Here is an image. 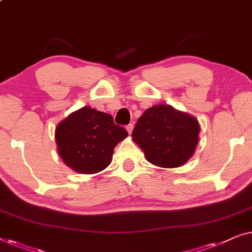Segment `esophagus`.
Instances as JSON below:
<instances>
[{"label":"esophagus","instance_id":"esophagus-1","mask_svg":"<svg viewBox=\"0 0 252 252\" xmlns=\"http://www.w3.org/2000/svg\"><path fill=\"white\" fill-rule=\"evenodd\" d=\"M126 131H127V132H129V133L132 132V130H133V125H132V123H130V125H127V126H126Z\"/></svg>","mask_w":252,"mask_h":252}]
</instances>
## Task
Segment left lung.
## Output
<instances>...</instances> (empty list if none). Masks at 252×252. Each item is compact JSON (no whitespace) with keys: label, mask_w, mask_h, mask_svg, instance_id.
I'll return each mask as SVG.
<instances>
[{"label":"left lung","mask_w":252,"mask_h":252,"mask_svg":"<svg viewBox=\"0 0 252 252\" xmlns=\"http://www.w3.org/2000/svg\"><path fill=\"white\" fill-rule=\"evenodd\" d=\"M198 132L200 126L194 116L170 105H157L138 119L131 136L147 161L161 168H177L192 158Z\"/></svg>","instance_id":"obj_1"}]
</instances>
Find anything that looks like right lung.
<instances>
[{
	"label": "right lung",
	"mask_w": 252,
	"mask_h": 252,
	"mask_svg": "<svg viewBox=\"0 0 252 252\" xmlns=\"http://www.w3.org/2000/svg\"><path fill=\"white\" fill-rule=\"evenodd\" d=\"M57 150L65 164L80 173H97L112 162L116 145L125 139V127L97 109L82 107L56 127Z\"/></svg>",
	"instance_id": "obj_1"
}]
</instances>
